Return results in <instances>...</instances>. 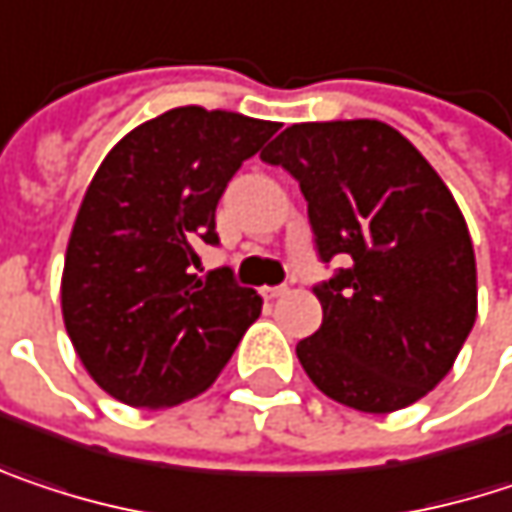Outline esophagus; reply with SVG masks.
Listing matches in <instances>:
<instances>
[{"instance_id": "obj_1", "label": "esophagus", "mask_w": 512, "mask_h": 512, "mask_svg": "<svg viewBox=\"0 0 512 512\" xmlns=\"http://www.w3.org/2000/svg\"><path fill=\"white\" fill-rule=\"evenodd\" d=\"M290 293L287 284H278V287H266V299H284Z\"/></svg>"}]
</instances>
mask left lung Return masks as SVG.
<instances>
[{
    "label": "left lung",
    "instance_id": "left-lung-1",
    "mask_svg": "<svg viewBox=\"0 0 512 512\" xmlns=\"http://www.w3.org/2000/svg\"><path fill=\"white\" fill-rule=\"evenodd\" d=\"M260 158L307 202L322 263V325L296 346L307 378L340 404L393 413L448 375L478 313L466 219L419 149L378 119L302 122Z\"/></svg>",
    "mask_w": 512,
    "mask_h": 512
}]
</instances>
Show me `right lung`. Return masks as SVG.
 Wrapping results in <instances>:
<instances>
[{
    "instance_id": "add662e5",
    "label": "right lung",
    "mask_w": 512,
    "mask_h": 512,
    "mask_svg": "<svg viewBox=\"0 0 512 512\" xmlns=\"http://www.w3.org/2000/svg\"><path fill=\"white\" fill-rule=\"evenodd\" d=\"M278 122L172 108L125 134L96 169L72 225L61 307L90 378L131 407L205 393L260 296L228 266L196 275L219 246L216 205Z\"/></svg>"
}]
</instances>
